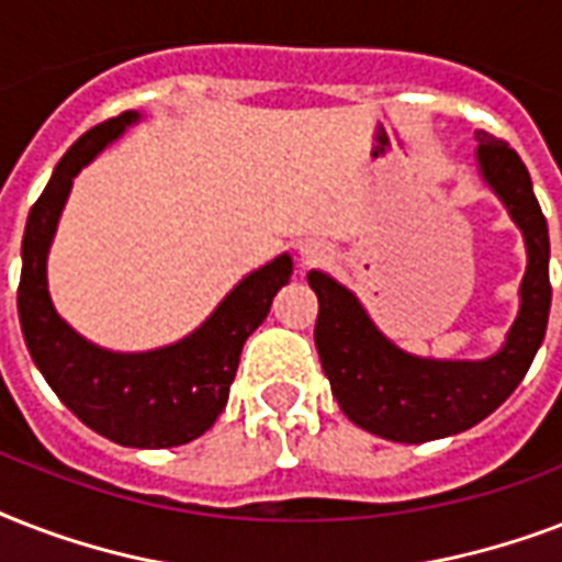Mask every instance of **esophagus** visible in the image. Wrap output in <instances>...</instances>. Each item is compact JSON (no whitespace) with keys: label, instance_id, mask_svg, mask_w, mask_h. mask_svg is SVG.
<instances>
[{"label":"esophagus","instance_id":"1","mask_svg":"<svg viewBox=\"0 0 562 562\" xmlns=\"http://www.w3.org/2000/svg\"><path fill=\"white\" fill-rule=\"evenodd\" d=\"M300 256H303V262L306 265H315V262H324L329 250L324 245H317V241H306V245L300 247Z\"/></svg>","mask_w":562,"mask_h":562}]
</instances>
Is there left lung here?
<instances>
[{
  "label": "left lung",
  "instance_id": "obj_1",
  "mask_svg": "<svg viewBox=\"0 0 562 562\" xmlns=\"http://www.w3.org/2000/svg\"><path fill=\"white\" fill-rule=\"evenodd\" d=\"M481 180L505 203L522 229L525 268L519 315L498 352L479 361L419 359L400 350L347 285L324 271H308L317 294L315 347L333 396L359 428L393 443H426L467 431L490 417L522 382L549 326V224L531 175L519 154L479 131L475 148Z\"/></svg>",
  "mask_w": 562,
  "mask_h": 562
}]
</instances>
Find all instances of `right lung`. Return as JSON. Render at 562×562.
<instances>
[{
    "label": "right lung",
    "mask_w": 562,
    "mask_h": 562,
    "mask_svg": "<svg viewBox=\"0 0 562 562\" xmlns=\"http://www.w3.org/2000/svg\"><path fill=\"white\" fill-rule=\"evenodd\" d=\"M139 119L136 110L108 119L60 157L25 221L16 308L31 359L83 426L119 446L169 449L201 437L218 419L241 347L268 317L273 294L291 280L294 265L289 254H280L256 268L194 333L157 350H104L75 333L48 294V247L78 171Z\"/></svg>",
    "instance_id": "1"
}]
</instances>
